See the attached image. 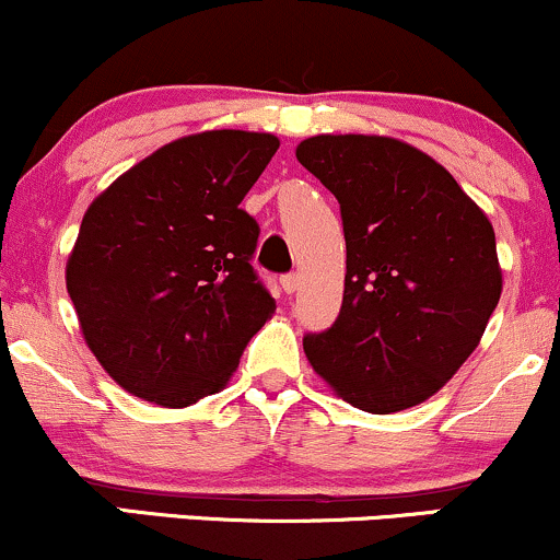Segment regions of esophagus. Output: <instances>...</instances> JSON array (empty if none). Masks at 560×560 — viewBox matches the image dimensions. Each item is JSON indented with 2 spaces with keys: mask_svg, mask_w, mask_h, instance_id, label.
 Wrapping results in <instances>:
<instances>
[{
  "mask_svg": "<svg viewBox=\"0 0 560 560\" xmlns=\"http://www.w3.org/2000/svg\"><path fill=\"white\" fill-rule=\"evenodd\" d=\"M281 289H284L287 294H294L300 289V273H287L284 279H281Z\"/></svg>",
  "mask_w": 560,
  "mask_h": 560,
  "instance_id": "34e87169",
  "label": "esophagus"
}]
</instances>
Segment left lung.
I'll return each mask as SVG.
<instances>
[{"mask_svg": "<svg viewBox=\"0 0 560 560\" xmlns=\"http://www.w3.org/2000/svg\"><path fill=\"white\" fill-rule=\"evenodd\" d=\"M298 160L337 197L347 247L342 311L302 339L307 361L365 413L429 400L477 350L503 292L490 218L400 139L320 133Z\"/></svg>", "mask_w": 560, "mask_h": 560, "instance_id": "obj_1", "label": "left lung"}]
</instances>
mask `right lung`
<instances>
[{"label":"right lung","instance_id":"add662e5","mask_svg":"<svg viewBox=\"0 0 560 560\" xmlns=\"http://www.w3.org/2000/svg\"><path fill=\"white\" fill-rule=\"evenodd\" d=\"M273 133L202 131L160 147L89 205L66 266L89 350L126 392L186 408L223 389L276 302L240 208Z\"/></svg>","mask_w":560,"mask_h":560}]
</instances>
